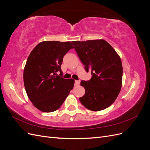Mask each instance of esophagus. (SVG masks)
Returning a JSON list of instances; mask_svg holds the SVG:
<instances>
[{"label": "esophagus", "mask_w": 150, "mask_h": 150, "mask_svg": "<svg viewBox=\"0 0 150 150\" xmlns=\"http://www.w3.org/2000/svg\"><path fill=\"white\" fill-rule=\"evenodd\" d=\"M80 84V81H78V80H76L75 81V86H78Z\"/></svg>", "instance_id": "1"}]
</instances>
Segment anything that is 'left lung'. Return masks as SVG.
Returning <instances> with one entry per match:
<instances>
[{"label": "left lung", "instance_id": "8db88e82", "mask_svg": "<svg viewBox=\"0 0 150 150\" xmlns=\"http://www.w3.org/2000/svg\"><path fill=\"white\" fill-rule=\"evenodd\" d=\"M89 81H81L85 94L79 98L83 105L93 111L104 110L115 102L122 86V66L120 56L104 39L72 41Z\"/></svg>", "mask_w": 150, "mask_h": 150}]
</instances>
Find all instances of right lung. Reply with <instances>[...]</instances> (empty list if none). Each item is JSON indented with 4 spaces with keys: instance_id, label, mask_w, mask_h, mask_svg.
I'll return each mask as SVG.
<instances>
[{
    "instance_id": "add662e5",
    "label": "right lung",
    "mask_w": 150,
    "mask_h": 150,
    "mask_svg": "<svg viewBox=\"0 0 150 150\" xmlns=\"http://www.w3.org/2000/svg\"><path fill=\"white\" fill-rule=\"evenodd\" d=\"M72 48L69 41H43L30 53L24 69V84L30 101L39 110H57L73 88L74 79L57 74L58 71L62 74L63 57Z\"/></svg>"
}]
</instances>
